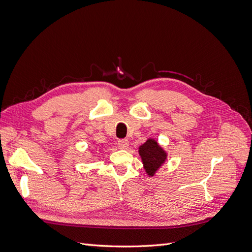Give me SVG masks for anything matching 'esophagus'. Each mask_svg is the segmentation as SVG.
<instances>
[{
	"label": "esophagus",
	"mask_w": 252,
	"mask_h": 252,
	"mask_svg": "<svg viewBox=\"0 0 252 252\" xmlns=\"http://www.w3.org/2000/svg\"><path fill=\"white\" fill-rule=\"evenodd\" d=\"M118 146H119V148H121V149H126V148L129 146V142H128V140H126V139L119 140V141H118Z\"/></svg>",
	"instance_id": "34e87169"
}]
</instances>
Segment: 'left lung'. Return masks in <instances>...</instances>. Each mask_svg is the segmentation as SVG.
<instances>
[{
    "label": "left lung",
    "mask_w": 252,
    "mask_h": 252,
    "mask_svg": "<svg viewBox=\"0 0 252 252\" xmlns=\"http://www.w3.org/2000/svg\"><path fill=\"white\" fill-rule=\"evenodd\" d=\"M139 154L142 158L144 169L150 177L155 175L167 158L166 152L154 139L147 140L140 146Z\"/></svg>",
    "instance_id": "left-lung-1"
}]
</instances>
